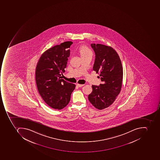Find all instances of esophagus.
Instances as JSON below:
<instances>
[{"instance_id":"obj_1","label":"esophagus","mask_w":160,"mask_h":160,"mask_svg":"<svg viewBox=\"0 0 160 160\" xmlns=\"http://www.w3.org/2000/svg\"><path fill=\"white\" fill-rule=\"evenodd\" d=\"M84 84H76V86L77 87H83L84 86Z\"/></svg>"}]
</instances>
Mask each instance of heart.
<instances>
[{"instance_id":"1","label":"heart","mask_w":160,"mask_h":160,"mask_svg":"<svg viewBox=\"0 0 160 160\" xmlns=\"http://www.w3.org/2000/svg\"><path fill=\"white\" fill-rule=\"evenodd\" d=\"M80 52L81 56L87 55H92V52L88 47L86 46H82L80 48Z\"/></svg>"}]
</instances>
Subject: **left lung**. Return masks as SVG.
I'll return each instance as SVG.
<instances>
[{"mask_svg": "<svg viewBox=\"0 0 160 160\" xmlns=\"http://www.w3.org/2000/svg\"><path fill=\"white\" fill-rule=\"evenodd\" d=\"M95 54L93 70L99 74L102 82L99 86L92 85L88 100L99 110L108 108L115 101L121 91L123 68L118 53L112 47L91 44Z\"/></svg>", "mask_w": 160, "mask_h": 160, "instance_id": "8db88e82", "label": "left lung"}]
</instances>
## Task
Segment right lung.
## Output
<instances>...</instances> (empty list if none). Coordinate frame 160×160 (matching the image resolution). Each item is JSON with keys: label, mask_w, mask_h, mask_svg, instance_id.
<instances>
[{"label": "right lung", "mask_w": 160, "mask_h": 160, "mask_svg": "<svg viewBox=\"0 0 160 160\" xmlns=\"http://www.w3.org/2000/svg\"><path fill=\"white\" fill-rule=\"evenodd\" d=\"M73 42L68 41L55 45L41 55L36 69L38 90L47 104L53 109L61 110L68 104L75 84L61 78L65 72L69 48Z\"/></svg>", "instance_id": "1"}]
</instances>
